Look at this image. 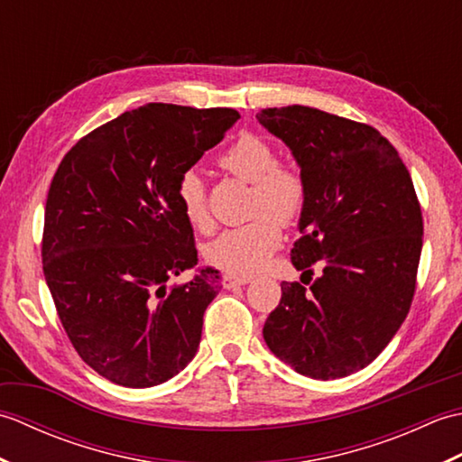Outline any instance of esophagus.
Here are the masks:
<instances>
[{"instance_id":"1","label":"esophagus","mask_w":462,"mask_h":462,"mask_svg":"<svg viewBox=\"0 0 462 462\" xmlns=\"http://www.w3.org/2000/svg\"><path fill=\"white\" fill-rule=\"evenodd\" d=\"M250 282V278L246 276H224V288L226 290H232V288H238V286H246Z\"/></svg>"}]
</instances>
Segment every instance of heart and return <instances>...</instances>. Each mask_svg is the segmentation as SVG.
<instances>
[{
  "label": "heart",
  "instance_id": "b5f03b06",
  "mask_svg": "<svg viewBox=\"0 0 462 462\" xmlns=\"http://www.w3.org/2000/svg\"><path fill=\"white\" fill-rule=\"evenodd\" d=\"M224 171L254 184L252 214L256 218L238 228L224 230L218 238L206 244L204 256L212 266L234 276H250L258 272L282 240V222H293L306 204V182L291 166L278 164V154L256 134H242L218 159ZM179 204L194 230L206 232L212 216L206 204L200 176L184 172L179 182Z\"/></svg>",
  "mask_w": 462,
  "mask_h": 462
}]
</instances>
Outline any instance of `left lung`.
<instances>
[{
    "label": "left lung",
    "instance_id": "1",
    "mask_svg": "<svg viewBox=\"0 0 462 462\" xmlns=\"http://www.w3.org/2000/svg\"><path fill=\"white\" fill-rule=\"evenodd\" d=\"M256 119L291 151L306 182L293 268L311 276V263L323 266L310 288L282 283L263 339L301 375L347 377L389 346L409 313L423 248L413 180L369 125L301 105Z\"/></svg>",
    "mask_w": 462,
    "mask_h": 462
}]
</instances>
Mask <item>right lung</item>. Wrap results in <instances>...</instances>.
<instances>
[{
  "label": "right lung",
  "instance_id": "right-lung-1",
  "mask_svg": "<svg viewBox=\"0 0 462 462\" xmlns=\"http://www.w3.org/2000/svg\"><path fill=\"white\" fill-rule=\"evenodd\" d=\"M240 119L234 109L149 103L77 143L45 204L43 273L73 347L116 385L169 381L196 356L202 318L222 290L199 263L179 182Z\"/></svg>",
  "mask_w": 462,
  "mask_h": 462
}]
</instances>
